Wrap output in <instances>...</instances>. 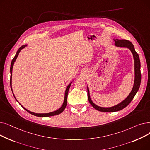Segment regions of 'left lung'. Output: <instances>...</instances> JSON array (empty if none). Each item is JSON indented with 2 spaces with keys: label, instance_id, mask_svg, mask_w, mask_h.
<instances>
[{
  "label": "left lung",
  "instance_id": "left-lung-1",
  "mask_svg": "<svg viewBox=\"0 0 150 150\" xmlns=\"http://www.w3.org/2000/svg\"><path fill=\"white\" fill-rule=\"evenodd\" d=\"M115 42V45L116 47H124V48H128L129 49L131 53L133 54L134 60V83L133 88L128 95V96L124 100H123L119 104H118L115 106L109 107V108H104V107H100L97 105H96L95 103H93L89 94V90L88 86V100L90 104L95 108L96 109L98 110L101 112H116L120 111V110L123 109L125 107H127L132 100V99L136 96V93L137 92L140 85L141 82V73H140V62L139 54L137 53V52L135 50L133 44L128 40L126 39H114Z\"/></svg>",
  "mask_w": 150,
  "mask_h": 150
}]
</instances>
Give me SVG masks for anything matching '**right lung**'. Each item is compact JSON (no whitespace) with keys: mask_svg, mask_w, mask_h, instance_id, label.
<instances>
[{"mask_svg":"<svg viewBox=\"0 0 150 150\" xmlns=\"http://www.w3.org/2000/svg\"><path fill=\"white\" fill-rule=\"evenodd\" d=\"M27 46V45H22V46H21L20 48L18 49V50L17 51V53H16V55H15V57H14V58L12 59V61H11V66H10V74H11V76H10V86H11V90H12V88H11V78H12V71H13V65H14V62L16 61V59H17V58H18V55H19V52H21V50L22 49H23V48H25V47ZM71 84H72V82H71L68 86H67V87L66 88V92H65V96H64V102H63V104H62V105L61 106V107L59 108V109H58V110H57V111H53V112H49V113H45V114H38V113H35V112H31V111H28V109H27L26 108H25L23 106H22L19 102L18 101V100H16V98H15V96H14V93H13V96H14V98H15V99L16 100V101L18 102V103H19V105L23 108L25 110H26V111L28 112H29L30 114H32V115H35V116H38V117H50V116H53V115H58V114H61V112H63V111H64V110L65 109V108H66V105H67V95H68V92H69V88H70V85H71Z\"/></svg>","mask_w":150,"mask_h":150,"instance_id":"right-lung-1","label":"right lung"}]
</instances>
